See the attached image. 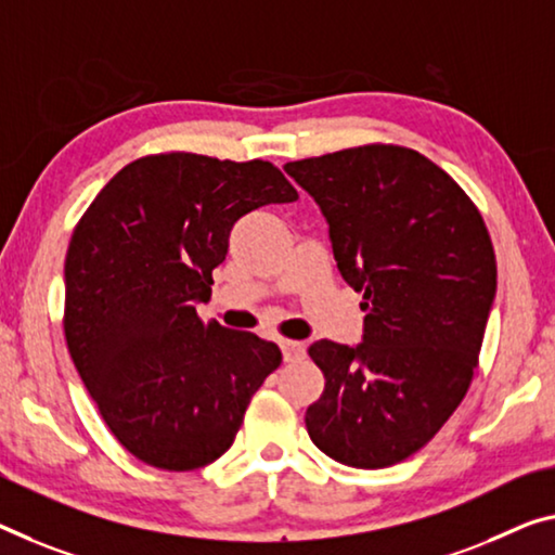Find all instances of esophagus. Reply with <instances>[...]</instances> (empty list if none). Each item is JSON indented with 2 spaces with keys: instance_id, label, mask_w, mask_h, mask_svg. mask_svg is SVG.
Returning a JSON list of instances; mask_svg holds the SVG:
<instances>
[{
  "instance_id": "obj_1",
  "label": "esophagus",
  "mask_w": 555,
  "mask_h": 555,
  "mask_svg": "<svg viewBox=\"0 0 555 555\" xmlns=\"http://www.w3.org/2000/svg\"><path fill=\"white\" fill-rule=\"evenodd\" d=\"M280 349H283L285 362H300V360H305V354H307L305 345L297 343V339H283V343H280Z\"/></svg>"
}]
</instances>
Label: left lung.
<instances>
[{"instance_id":"left-lung-1","label":"left lung","mask_w":555,"mask_h":555,"mask_svg":"<svg viewBox=\"0 0 555 555\" xmlns=\"http://www.w3.org/2000/svg\"><path fill=\"white\" fill-rule=\"evenodd\" d=\"M285 170L327 218L337 268L366 312L357 347L307 349L325 374L307 434L339 464H399L474 379L496 295L489 230L462 185L412 149L370 143Z\"/></svg>"}]
</instances>
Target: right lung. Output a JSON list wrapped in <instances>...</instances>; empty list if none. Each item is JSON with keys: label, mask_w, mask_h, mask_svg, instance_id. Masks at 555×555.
<instances>
[{"label": "right lung", "mask_w": 555, "mask_h": 555, "mask_svg": "<svg viewBox=\"0 0 555 555\" xmlns=\"http://www.w3.org/2000/svg\"><path fill=\"white\" fill-rule=\"evenodd\" d=\"M297 191L270 160L156 153L124 166L74 228L64 335L101 420L166 472L216 462L283 354L253 332L203 322L235 220Z\"/></svg>", "instance_id": "right-lung-1"}]
</instances>
